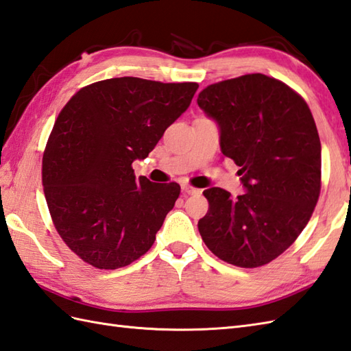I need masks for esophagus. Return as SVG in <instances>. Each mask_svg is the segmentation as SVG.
I'll return each mask as SVG.
<instances>
[{"label": "esophagus", "mask_w": 351, "mask_h": 351, "mask_svg": "<svg viewBox=\"0 0 351 351\" xmlns=\"http://www.w3.org/2000/svg\"><path fill=\"white\" fill-rule=\"evenodd\" d=\"M182 193L184 194H189V195H193V194H199L200 190L194 189V186H190V185H182Z\"/></svg>", "instance_id": "obj_1"}]
</instances>
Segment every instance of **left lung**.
<instances>
[{"mask_svg": "<svg viewBox=\"0 0 351 351\" xmlns=\"http://www.w3.org/2000/svg\"><path fill=\"white\" fill-rule=\"evenodd\" d=\"M219 130V148L239 166L245 193L203 191L199 219L206 247L224 262L258 267L282 254L305 229L320 195L322 145L308 104L262 73L223 80L199 94Z\"/></svg>", "mask_w": 351, "mask_h": 351, "instance_id": "left-lung-1", "label": "left lung"}]
</instances>
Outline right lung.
<instances>
[{
  "label": "right lung",
  "mask_w": 351,
  "mask_h": 351,
  "mask_svg": "<svg viewBox=\"0 0 351 351\" xmlns=\"http://www.w3.org/2000/svg\"><path fill=\"white\" fill-rule=\"evenodd\" d=\"M199 85L113 77L71 97L43 154V186L56 232L84 262L118 269L148 251L181 193L134 176L189 109Z\"/></svg>",
  "instance_id": "add662e5"
}]
</instances>
